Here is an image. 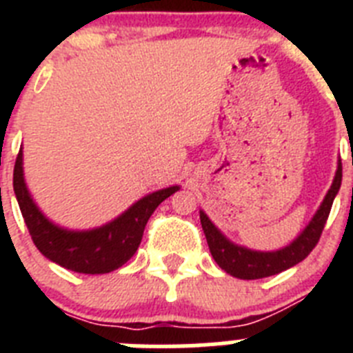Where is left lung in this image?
<instances>
[{"instance_id":"1","label":"left lung","mask_w":353,"mask_h":353,"mask_svg":"<svg viewBox=\"0 0 353 353\" xmlns=\"http://www.w3.org/2000/svg\"><path fill=\"white\" fill-rule=\"evenodd\" d=\"M341 161H338V170H336L332 185L327 191L318 210L311 217L310 224L299 233V236L293 242H290L283 249H277V251H254V249L235 244L208 219V215L203 210H199L201 228H203L208 249H210L215 263L219 265L224 272L233 277H239V279H261V277L274 276V274L290 269L293 265L301 263L320 240L327 217L330 214L332 201H334L339 187H341Z\"/></svg>"}]
</instances>
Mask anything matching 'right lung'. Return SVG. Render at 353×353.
<instances>
[{
    "instance_id": "1",
    "label": "right lung",
    "mask_w": 353,
    "mask_h": 353,
    "mask_svg": "<svg viewBox=\"0 0 353 353\" xmlns=\"http://www.w3.org/2000/svg\"><path fill=\"white\" fill-rule=\"evenodd\" d=\"M179 189L180 185H171L150 192L99 228L68 230L48 219L31 198L24 180L23 148L15 159L14 192L33 244L48 260L79 274H108L127 263L141 244L150 215Z\"/></svg>"
}]
</instances>
